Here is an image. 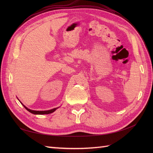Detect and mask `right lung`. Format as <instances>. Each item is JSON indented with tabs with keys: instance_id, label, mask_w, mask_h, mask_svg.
Here are the masks:
<instances>
[{
	"instance_id": "1",
	"label": "right lung",
	"mask_w": 153,
	"mask_h": 153,
	"mask_svg": "<svg viewBox=\"0 0 153 153\" xmlns=\"http://www.w3.org/2000/svg\"><path fill=\"white\" fill-rule=\"evenodd\" d=\"M21 103V102H20ZM23 105V104H22ZM23 106H24L25 107V108L27 110H28L29 112H30V113H32V114H36V115H43V114H51V113H52V112H53L54 111H55L59 107H57V108H53V109H52V110H45V111H37V110H30V109H29V108H27L26 106H25V105H23Z\"/></svg>"
}]
</instances>
